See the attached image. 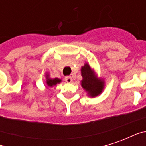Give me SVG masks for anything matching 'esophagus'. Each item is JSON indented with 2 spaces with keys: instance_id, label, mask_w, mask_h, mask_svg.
Returning <instances> with one entry per match:
<instances>
[{
  "instance_id": "esophagus-1",
  "label": "esophagus",
  "mask_w": 146,
  "mask_h": 146,
  "mask_svg": "<svg viewBox=\"0 0 146 146\" xmlns=\"http://www.w3.org/2000/svg\"><path fill=\"white\" fill-rule=\"evenodd\" d=\"M65 80L66 81L67 83H71L73 81V79H72V77L70 76H67L65 77Z\"/></svg>"
}]
</instances>
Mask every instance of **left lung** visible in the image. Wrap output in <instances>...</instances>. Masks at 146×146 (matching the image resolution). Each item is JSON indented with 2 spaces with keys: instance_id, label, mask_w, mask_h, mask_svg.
Wrapping results in <instances>:
<instances>
[{
  "instance_id": "obj_1",
  "label": "left lung",
  "mask_w": 146,
  "mask_h": 146,
  "mask_svg": "<svg viewBox=\"0 0 146 146\" xmlns=\"http://www.w3.org/2000/svg\"><path fill=\"white\" fill-rule=\"evenodd\" d=\"M81 86L88 92L89 96L95 97L100 95L104 88V81L97 77L95 71L88 63L81 67Z\"/></svg>"
}]
</instances>
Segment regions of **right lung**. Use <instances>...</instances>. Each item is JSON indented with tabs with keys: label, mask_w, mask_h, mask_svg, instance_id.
Instances as JSON below:
<instances>
[{
	"label": "right lung",
	"mask_w": 146,
	"mask_h": 146,
	"mask_svg": "<svg viewBox=\"0 0 146 146\" xmlns=\"http://www.w3.org/2000/svg\"><path fill=\"white\" fill-rule=\"evenodd\" d=\"M62 81V80L58 79V78H54V79H51L49 77L48 74H46V84H48V87H53V86L56 85L57 84Z\"/></svg>",
	"instance_id": "right-lung-1"
}]
</instances>
